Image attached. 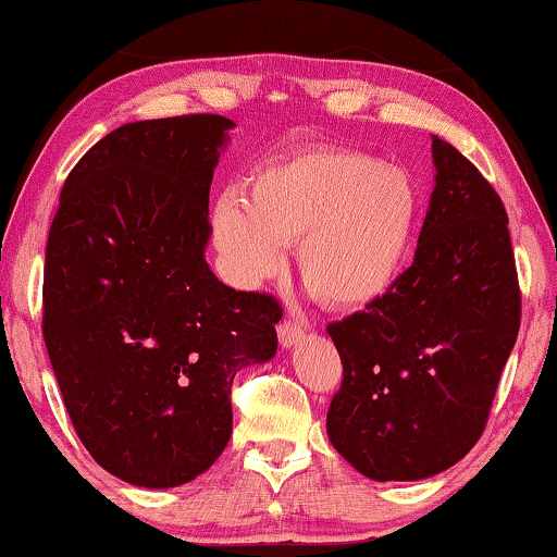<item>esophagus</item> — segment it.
Returning a JSON list of instances; mask_svg holds the SVG:
<instances>
[{"mask_svg": "<svg viewBox=\"0 0 557 557\" xmlns=\"http://www.w3.org/2000/svg\"><path fill=\"white\" fill-rule=\"evenodd\" d=\"M277 337L282 347H295L305 337V327L295 320H282L277 327Z\"/></svg>", "mask_w": 557, "mask_h": 557, "instance_id": "34e87169", "label": "esophagus"}]
</instances>
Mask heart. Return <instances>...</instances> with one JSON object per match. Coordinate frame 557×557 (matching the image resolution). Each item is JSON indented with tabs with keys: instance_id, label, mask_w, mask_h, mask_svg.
Returning a JSON list of instances; mask_svg holds the SVG:
<instances>
[{
	"instance_id": "obj_1",
	"label": "heart",
	"mask_w": 557,
	"mask_h": 557,
	"mask_svg": "<svg viewBox=\"0 0 557 557\" xmlns=\"http://www.w3.org/2000/svg\"><path fill=\"white\" fill-rule=\"evenodd\" d=\"M428 195L418 174L345 147L277 157L225 193L212 210V237L230 277L257 287L287 264L297 243L300 275L339 310H360L397 285L412 260Z\"/></svg>"
}]
</instances>
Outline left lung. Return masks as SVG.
Wrapping results in <instances>:
<instances>
[{
  "instance_id": "8db88e82",
  "label": "left lung",
  "mask_w": 557,
  "mask_h": 557,
  "mask_svg": "<svg viewBox=\"0 0 557 557\" xmlns=\"http://www.w3.org/2000/svg\"><path fill=\"white\" fill-rule=\"evenodd\" d=\"M433 162L412 264L383 300L327 327L343 360L327 437L380 483L433 478L472 450L520 330L503 199L440 137Z\"/></svg>"
}]
</instances>
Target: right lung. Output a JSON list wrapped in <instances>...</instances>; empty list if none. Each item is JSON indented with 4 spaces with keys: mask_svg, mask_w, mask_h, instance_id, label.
<instances>
[{
    "mask_svg": "<svg viewBox=\"0 0 557 557\" xmlns=\"http://www.w3.org/2000/svg\"><path fill=\"white\" fill-rule=\"evenodd\" d=\"M235 122L122 124L66 177L47 239L41 335L82 445L137 487L185 485L232 435V380L277 352L275 297L205 260Z\"/></svg>",
    "mask_w": 557,
    "mask_h": 557,
    "instance_id": "add662e5",
    "label": "right lung"
}]
</instances>
